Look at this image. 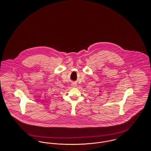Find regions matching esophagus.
<instances>
[{"label": "esophagus", "mask_w": 151, "mask_h": 151, "mask_svg": "<svg viewBox=\"0 0 151 151\" xmlns=\"http://www.w3.org/2000/svg\"><path fill=\"white\" fill-rule=\"evenodd\" d=\"M76 86H77V85H76V83H72V87H76Z\"/></svg>", "instance_id": "obj_1"}]
</instances>
